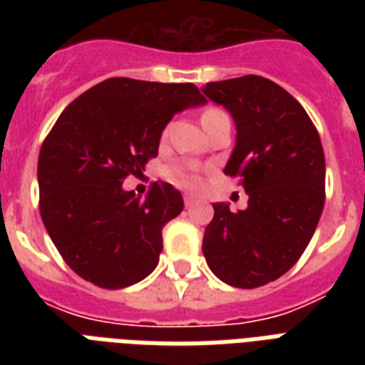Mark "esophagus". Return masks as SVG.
<instances>
[{
	"label": "esophagus",
	"instance_id": "esophagus-1",
	"mask_svg": "<svg viewBox=\"0 0 365 365\" xmlns=\"http://www.w3.org/2000/svg\"><path fill=\"white\" fill-rule=\"evenodd\" d=\"M183 202H185V206H193L195 202H197V199H195L193 195H183Z\"/></svg>",
	"mask_w": 365,
	"mask_h": 365
}]
</instances>
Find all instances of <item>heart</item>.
Listing matches in <instances>:
<instances>
[{
	"mask_svg": "<svg viewBox=\"0 0 365 365\" xmlns=\"http://www.w3.org/2000/svg\"><path fill=\"white\" fill-rule=\"evenodd\" d=\"M210 111H214V110H210ZM174 176H176V180L182 183V185H193L195 183V178L191 176V174H185V172H182V170H174Z\"/></svg>",
	"mask_w": 365,
	"mask_h": 365,
	"instance_id": "1",
	"label": "heart"
}]
</instances>
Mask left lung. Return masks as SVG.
<instances>
[{"label": "left lung", "mask_w": 365, "mask_h": 365, "mask_svg": "<svg viewBox=\"0 0 365 365\" xmlns=\"http://www.w3.org/2000/svg\"><path fill=\"white\" fill-rule=\"evenodd\" d=\"M202 93L233 117L237 142L223 172L242 178L248 193L246 210L214 202L202 254L229 286H265L295 265L322 216V142L303 106L265 77L206 83Z\"/></svg>", "instance_id": "8db88e82"}]
</instances>
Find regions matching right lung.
<instances>
[{
	"label": "right lung",
	"mask_w": 365,
	"mask_h": 365,
	"mask_svg": "<svg viewBox=\"0 0 365 365\" xmlns=\"http://www.w3.org/2000/svg\"><path fill=\"white\" fill-rule=\"evenodd\" d=\"M205 102L193 83L111 77L60 113L39 151V212L79 277L121 289L153 272L163 227L183 210L182 193L155 182L140 197L123 182L157 157L172 117Z\"/></svg>",
	"instance_id": "1"
}]
</instances>
